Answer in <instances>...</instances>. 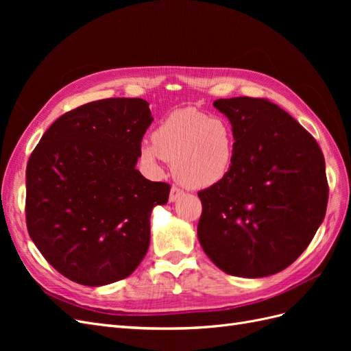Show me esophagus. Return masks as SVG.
Returning a JSON list of instances; mask_svg holds the SVG:
<instances>
[{
	"instance_id": "esophagus-1",
	"label": "esophagus",
	"mask_w": 351,
	"mask_h": 351,
	"mask_svg": "<svg viewBox=\"0 0 351 351\" xmlns=\"http://www.w3.org/2000/svg\"><path fill=\"white\" fill-rule=\"evenodd\" d=\"M183 195H184V192L182 189L177 187V186H173L171 192H169V202H177Z\"/></svg>"
}]
</instances>
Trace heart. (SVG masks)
Masks as SVG:
<instances>
[{"mask_svg":"<svg viewBox=\"0 0 351 351\" xmlns=\"http://www.w3.org/2000/svg\"><path fill=\"white\" fill-rule=\"evenodd\" d=\"M142 158L152 168L173 161L176 177L184 186L205 189L224 178L234 155V134L221 117L182 110L176 111L142 145Z\"/></svg>","mask_w":351,"mask_h":351,"instance_id":"obj_1","label":"heart"}]
</instances>
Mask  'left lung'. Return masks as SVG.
<instances>
[{"label": "left lung", "instance_id": "1", "mask_svg": "<svg viewBox=\"0 0 351 351\" xmlns=\"http://www.w3.org/2000/svg\"><path fill=\"white\" fill-rule=\"evenodd\" d=\"M234 134L228 173L197 193V239L228 275L262 278L309 246L328 204L325 159L316 141L267 99H218Z\"/></svg>", "mask_w": 351, "mask_h": 351}]
</instances>
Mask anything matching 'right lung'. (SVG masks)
<instances>
[{
    "label": "right lung",
    "instance_id": "obj_1",
    "mask_svg": "<svg viewBox=\"0 0 351 351\" xmlns=\"http://www.w3.org/2000/svg\"><path fill=\"white\" fill-rule=\"evenodd\" d=\"M154 121L141 98H110L61 115L26 168V222L51 267L88 287L120 281L149 247L151 214L169 184L136 168Z\"/></svg>",
    "mask_w": 351,
    "mask_h": 351
}]
</instances>
